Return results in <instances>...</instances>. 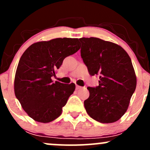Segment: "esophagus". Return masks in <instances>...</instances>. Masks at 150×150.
Returning <instances> with one entry per match:
<instances>
[{"instance_id":"obj_1","label":"esophagus","mask_w":150,"mask_h":150,"mask_svg":"<svg viewBox=\"0 0 150 150\" xmlns=\"http://www.w3.org/2000/svg\"><path fill=\"white\" fill-rule=\"evenodd\" d=\"M82 87H80V86H79V85H76V89H77V90H78V89H82Z\"/></svg>"}]
</instances>
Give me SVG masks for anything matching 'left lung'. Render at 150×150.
<instances>
[{
  "label": "left lung",
  "instance_id": "1",
  "mask_svg": "<svg viewBox=\"0 0 150 150\" xmlns=\"http://www.w3.org/2000/svg\"><path fill=\"white\" fill-rule=\"evenodd\" d=\"M81 57L89 75H99V86L88 87L84 101L93 119L111 123L124 115L135 92L137 78L131 59L121 46L99 38H81Z\"/></svg>",
  "mask_w": 150,
  "mask_h": 150
}]
</instances>
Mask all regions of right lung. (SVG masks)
Listing matches in <instances>:
<instances>
[{
  "instance_id": "1",
  "label": "right lung",
  "mask_w": 150,
  "mask_h": 150,
  "mask_svg": "<svg viewBox=\"0 0 150 150\" xmlns=\"http://www.w3.org/2000/svg\"><path fill=\"white\" fill-rule=\"evenodd\" d=\"M80 49L78 39L57 38L34 43L22 54L15 73L14 90L32 119L46 123L61 116L75 85L53 82L51 77L64 58Z\"/></svg>"
}]
</instances>
